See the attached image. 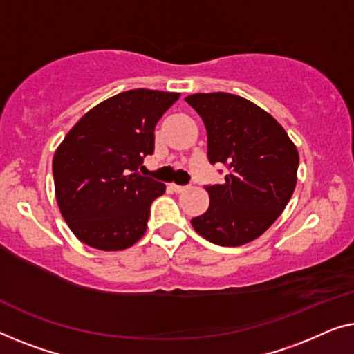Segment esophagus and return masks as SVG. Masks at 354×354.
<instances>
[{"label": "esophagus", "instance_id": "obj_1", "mask_svg": "<svg viewBox=\"0 0 354 354\" xmlns=\"http://www.w3.org/2000/svg\"><path fill=\"white\" fill-rule=\"evenodd\" d=\"M170 187H171L175 192H184L189 186H179V184H170Z\"/></svg>", "mask_w": 354, "mask_h": 354}]
</instances>
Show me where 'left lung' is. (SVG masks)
I'll list each match as a JSON object with an SVG mask.
<instances>
[{"label": "left lung", "mask_w": 354, "mask_h": 354, "mask_svg": "<svg viewBox=\"0 0 354 354\" xmlns=\"http://www.w3.org/2000/svg\"><path fill=\"white\" fill-rule=\"evenodd\" d=\"M186 102L207 128L208 160L225 163V183L205 186L210 207L191 220L216 245L255 241L274 223L297 184L298 151L274 117L229 93H198Z\"/></svg>", "instance_id": "left-lung-1"}]
</instances>
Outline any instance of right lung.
<instances>
[{
	"mask_svg": "<svg viewBox=\"0 0 354 354\" xmlns=\"http://www.w3.org/2000/svg\"><path fill=\"white\" fill-rule=\"evenodd\" d=\"M178 93L129 89L77 122L53 158L59 210L78 241L125 250L144 236L151 203L165 184L139 175L153 153V129Z\"/></svg>",
	"mask_w": 354,
	"mask_h": 354,
	"instance_id": "right-lung-1",
	"label": "right lung"
}]
</instances>
